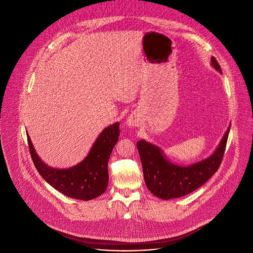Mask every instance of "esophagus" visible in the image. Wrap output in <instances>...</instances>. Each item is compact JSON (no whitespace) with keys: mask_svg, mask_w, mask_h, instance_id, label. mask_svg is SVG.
Here are the masks:
<instances>
[{"mask_svg":"<svg viewBox=\"0 0 253 253\" xmlns=\"http://www.w3.org/2000/svg\"><path fill=\"white\" fill-rule=\"evenodd\" d=\"M135 123H136V122H135L134 118H132V117H129V118L127 119V122H126V124H127L128 126H134V125H136Z\"/></svg>","mask_w":253,"mask_h":253,"instance_id":"34e87169","label":"esophagus"}]
</instances>
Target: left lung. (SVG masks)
<instances>
[{
  "instance_id": "1",
  "label": "left lung",
  "mask_w": 253,
  "mask_h": 253,
  "mask_svg": "<svg viewBox=\"0 0 253 253\" xmlns=\"http://www.w3.org/2000/svg\"><path fill=\"white\" fill-rule=\"evenodd\" d=\"M211 64L221 73V68L214 57L211 58ZM229 130L230 126L211 156L188 166L173 164L158 146L145 140L138 141L136 145L147 188L152 194L164 200L181 197L198 189L218 170L224 155Z\"/></svg>"
}]
</instances>
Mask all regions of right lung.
<instances>
[{"label":"right lung","instance_id":"obj_1","mask_svg":"<svg viewBox=\"0 0 253 253\" xmlns=\"http://www.w3.org/2000/svg\"><path fill=\"white\" fill-rule=\"evenodd\" d=\"M119 125L120 123L116 122L105 128L86 158L77 165L65 169L52 168L45 164L36 153L27 135L34 165L45 181L64 195L80 200L94 199L103 194L108 186V161L119 139Z\"/></svg>","mask_w":253,"mask_h":253}]
</instances>
